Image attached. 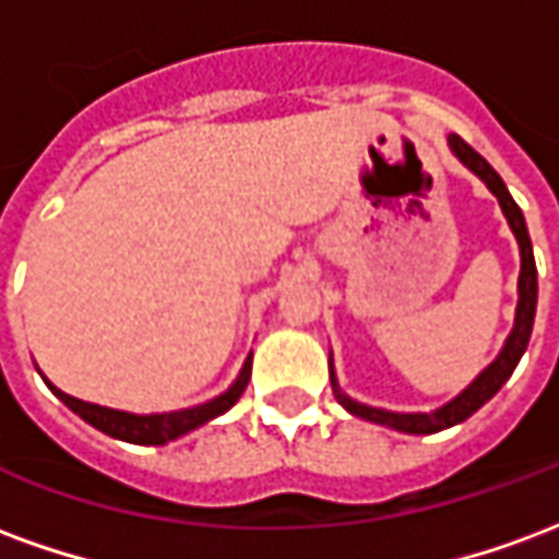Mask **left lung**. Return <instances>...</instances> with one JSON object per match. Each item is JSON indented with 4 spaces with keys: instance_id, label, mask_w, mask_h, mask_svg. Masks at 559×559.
<instances>
[{
    "instance_id": "obj_1",
    "label": "left lung",
    "mask_w": 559,
    "mask_h": 559,
    "mask_svg": "<svg viewBox=\"0 0 559 559\" xmlns=\"http://www.w3.org/2000/svg\"><path fill=\"white\" fill-rule=\"evenodd\" d=\"M449 148L455 152L457 160L479 176L481 182L488 185V191L497 197V203L503 209L506 221L509 227L515 233L518 248H521V275H518V311H515V326H512V335L506 338L503 350L500 356L493 359L485 371H481L473 383H469L457 399H452L445 407L433 413H392V411H380V407H368V404H359V401L347 399L344 392L338 389V380H335V371H332V389L338 401L359 419L377 421V425H386V428H395V431L404 433H437L443 428H452L457 421H464L467 416L479 411L485 401H491L506 380L512 377L515 365L521 362V356L527 350L530 344V332H533V317H536V296H539V284H536V260H533V245H530V233L527 224H524V215L521 209L509 194V188L503 185V179L497 176L488 160L481 158L479 152L473 146H467L464 140L457 134H449ZM332 368V362H329Z\"/></svg>"
}]
</instances>
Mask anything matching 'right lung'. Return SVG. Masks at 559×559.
I'll list each match as a JSON object with an SVG mask.
<instances>
[{"label": "right lung", "instance_id": "obj_1", "mask_svg": "<svg viewBox=\"0 0 559 559\" xmlns=\"http://www.w3.org/2000/svg\"><path fill=\"white\" fill-rule=\"evenodd\" d=\"M251 380V356L245 359L242 371L239 377L233 380V386L218 395V399L206 401V404H197V407H188V411H173V413H148V416H138V413H126V411H110V407H102V404H90V401H80L66 395L62 389H56L53 383L47 386L53 389V395L66 401V407L78 413L80 419H86L92 428L98 431L110 433L116 440H126V443H138V445H164L182 437V433L194 431L200 425H206L209 419H215L221 413H227L242 399L245 386Z\"/></svg>", "mask_w": 559, "mask_h": 559}]
</instances>
